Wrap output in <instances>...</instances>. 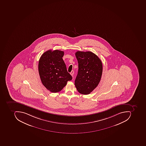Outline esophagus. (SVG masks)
Here are the masks:
<instances>
[{
    "label": "esophagus",
    "mask_w": 146,
    "mask_h": 146,
    "mask_svg": "<svg viewBox=\"0 0 146 146\" xmlns=\"http://www.w3.org/2000/svg\"><path fill=\"white\" fill-rule=\"evenodd\" d=\"M74 73V72L73 71H72V72H70V74L72 75V76H73V75Z\"/></svg>",
    "instance_id": "1"
}]
</instances>
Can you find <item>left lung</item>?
<instances>
[{"label":"left lung","mask_w":146,"mask_h":146,"mask_svg":"<svg viewBox=\"0 0 146 146\" xmlns=\"http://www.w3.org/2000/svg\"><path fill=\"white\" fill-rule=\"evenodd\" d=\"M78 64L75 87L81 94H90L98 85L102 76L103 65L100 59L90 51L75 53Z\"/></svg>","instance_id":"1"}]
</instances>
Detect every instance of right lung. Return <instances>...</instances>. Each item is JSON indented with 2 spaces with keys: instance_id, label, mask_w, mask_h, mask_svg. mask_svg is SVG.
Instances as JSON below:
<instances>
[{
  "instance_id": "1",
  "label": "right lung",
  "mask_w": 146,
  "mask_h": 146,
  "mask_svg": "<svg viewBox=\"0 0 146 146\" xmlns=\"http://www.w3.org/2000/svg\"><path fill=\"white\" fill-rule=\"evenodd\" d=\"M64 52L49 50L44 52L38 62V72L42 84L52 92L60 91L72 79L67 71L62 57Z\"/></svg>"
}]
</instances>
